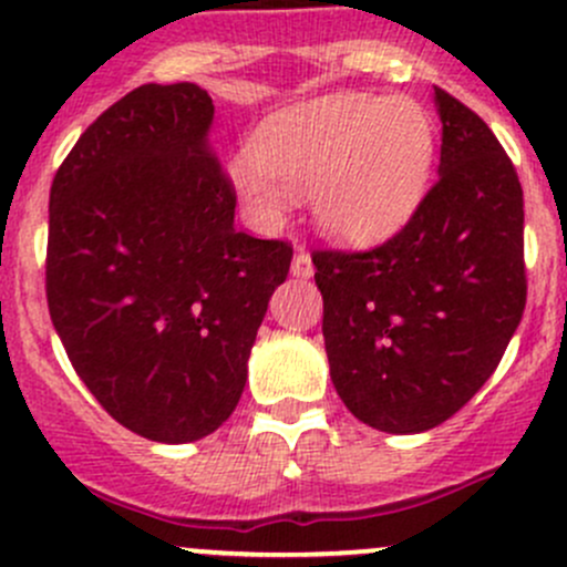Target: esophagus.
<instances>
[{
	"instance_id": "esophagus-1",
	"label": "esophagus",
	"mask_w": 567,
	"mask_h": 567,
	"mask_svg": "<svg viewBox=\"0 0 567 567\" xmlns=\"http://www.w3.org/2000/svg\"><path fill=\"white\" fill-rule=\"evenodd\" d=\"M315 266H312V258H309L307 252H296L293 255V264H290V274L299 279H309L312 277Z\"/></svg>"
}]
</instances>
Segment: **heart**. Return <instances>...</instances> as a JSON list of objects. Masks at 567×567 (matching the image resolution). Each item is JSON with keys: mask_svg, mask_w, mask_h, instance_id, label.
I'll list each match as a JSON object with an SVG mask.
<instances>
[{"mask_svg": "<svg viewBox=\"0 0 567 567\" xmlns=\"http://www.w3.org/2000/svg\"><path fill=\"white\" fill-rule=\"evenodd\" d=\"M437 133L408 97L329 94L266 116L249 148L230 157L238 198L260 225H277L312 195L315 223L350 247L404 228L424 204Z\"/></svg>", "mask_w": 567, "mask_h": 567, "instance_id": "b5f03b06", "label": "heart"}]
</instances>
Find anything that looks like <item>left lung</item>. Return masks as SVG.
Here are the masks:
<instances>
[{
  "label": "left lung",
  "mask_w": 567,
  "mask_h": 567,
  "mask_svg": "<svg viewBox=\"0 0 567 567\" xmlns=\"http://www.w3.org/2000/svg\"><path fill=\"white\" fill-rule=\"evenodd\" d=\"M437 184L396 236L369 252L318 249L331 383L372 429L449 421L492 378L527 301L524 198L499 141L434 86Z\"/></svg>",
  "instance_id": "1"
}]
</instances>
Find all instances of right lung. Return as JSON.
I'll return each mask as SVG.
<instances>
[{
	"mask_svg": "<svg viewBox=\"0 0 567 567\" xmlns=\"http://www.w3.org/2000/svg\"><path fill=\"white\" fill-rule=\"evenodd\" d=\"M198 83H143L86 127L48 204L45 296L100 404L154 443L230 419L293 249L234 228Z\"/></svg>",
	"mask_w": 567,
	"mask_h": 567,
	"instance_id": "1",
	"label": "right lung"
}]
</instances>
